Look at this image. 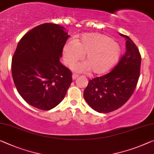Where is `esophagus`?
I'll return each instance as SVG.
<instances>
[{"label":"esophagus","instance_id":"1","mask_svg":"<svg viewBox=\"0 0 154 154\" xmlns=\"http://www.w3.org/2000/svg\"><path fill=\"white\" fill-rule=\"evenodd\" d=\"M78 77H79V75H78V74H72V79H73V80H75Z\"/></svg>","mask_w":154,"mask_h":154}]
</instances>
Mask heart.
I'll use <instances>...</instances> for the list:
<instances>
[{
    "mask_svg": "<svg viewBox=\"0 0 154 154\" xmlns=\"http://www.w3.org/2000/svg\"><path fill=\"white\" fill-rule=\"evenodd\" d=\"M120 47L115 41L98 33L85 34L74 42L70 41L63 47V57L68 66L81 59L85 54V63L73 67L79 72L91 71L94 74H103L116 65L120 56Z\"/></svg>",
    "mask_w": 154,
    "mask_h": 154,
    "instance_id": "1",
    "label": "heart"
}]
</instances>
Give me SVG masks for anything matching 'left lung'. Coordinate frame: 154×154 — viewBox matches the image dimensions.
<instances>
[{
    "label": "left lung",
    "mask_w": 154,
    "mask_h": 154,
    "mask_svg": "<svg viewBox=\"0 0 154 154\" xmlns=\"http://www.w3.org/2000/svg\"><path fill=\"white\" fill-rule=\"evenodd\" d=\"M126 52L109 74L90 80L84 91L87 104L99 113H109L122 107L133 94L140 76L141 56L129 36Z\"/></svg>",
    "instance_id": "left-lung-1"
}]
</instances>
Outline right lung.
<instances>
[{
  "label": "right lung",
  "mask_w": 154,
  "mask_h": 154,
  "mask_svg": "<svg viewBox=\"0 0 154 154\" xmlns=\"http://www.w3.org/2000/svg\"><path fill=\"white\" fill-rule=\"evenodd\" d=\"M69 36L60 25L44 23L18 42L11 74L16 89L29 105L50 110L65 98L72 82V72L60 58Z\"/></svg>",
  "instance_id": "right-lung-1"
}]
</instances>
